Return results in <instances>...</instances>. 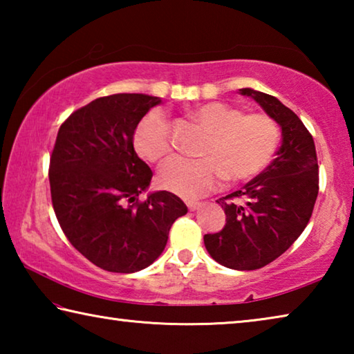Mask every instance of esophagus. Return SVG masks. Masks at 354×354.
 <instances>
[{
    "label": "esophagus",
    "instance_id": "34e87169",
    "mask_svg": "<svg viewBox=\"0 0 354 354\" xmlns=\"http://www.w3.org/2000/svg\"><path fill=\"white\" fill-rule=\"evenodd\" d=\"M185 205H187L190 211H196V209L201 206V203H198V201H185Z\"/></svg>",
    "mask_w": 354,
    "mask_h": 354
}]
</instances>
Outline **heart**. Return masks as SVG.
Segmentation results:
<instances>
[{"label": "heart", "mask_w": 354, "mask_h": 354, "mask_svg": "<svg viewBox=\"0 0 354 354\" xmlns=\"http://www.w3.org/2000/svg\"><path fill=\"white\" fill-rule=\"evenodd\" d=\"M189 117L206 131L201 159L175 158L159 171L165 190L196 198L212 192L223 176L232 183L254 178L277 151L279 129L263 113H243L239 107L207 101L189 109ZM136 151L149 162L171 154L170 122L160 111H149L134 131Z\"/></svg>", "instance_id": "heart-1"}]
</instances>
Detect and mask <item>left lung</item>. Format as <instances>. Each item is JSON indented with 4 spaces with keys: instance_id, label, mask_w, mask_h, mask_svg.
Segmentation results:
<instances>
[{
    "instance_id": "left-lung-1",
    "label": "left lung",
    "mask_w": 354,
    "mask_h": 354,
    "mask_svg": "<svg viewBox=\"0 0 354 354\" xmlns=\"http://www.w3.org/2000/svg\"><path fill=\"white\" fill-rule=\"evenodd\" d=\"M281 128V145L270 165L241 190L217 203L226 214L220 232L205 236L214 261L232 270H256L277 259L304 231L319 195V164L313 136L278 98L241 88ZM243 198V205L225 202Z\"/></svg>"
}]
</instances>
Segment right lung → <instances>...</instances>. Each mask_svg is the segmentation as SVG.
<instances>
[{"mask_svg":"<svg viewBox=\"0 0 354 354\" xmlns=\"http://www.w3.org/2000/svg\"><path fill=\"white\" fill-rule=\"evenodd\" d=\"M160 103L145 93L93 100L59 128L50 159L51 200L70 243L107 272L143 270L162 254L187 206L170 192H147L153 171L134 151V131Z\"/></svg>","mask_w":354,"mask_h":354,"instance_id":"add662e5","label":"right lung"}]
</instances>
